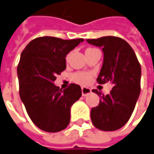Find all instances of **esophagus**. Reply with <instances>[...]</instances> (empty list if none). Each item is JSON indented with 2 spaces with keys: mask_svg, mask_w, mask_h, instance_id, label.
Returning a JSON list of instances; mask_svg holds the SVG:
<instances>
[{
  "mask_svg": "<svg viewBox=\"0 0 154 154\" xmlns=\"http://www.w3.org/2000/svg\"><path fill=\"white\" fill-rule=\"evenodd\" d=\"M81 91H82V95L85 97L87 95H89L91 92V90L88 88V87H85V86H82L81 87Z\"/></svg>",
  "mask_w": 154,
  "mask_h": 154,
  "instance_id": "esophagus-1",
  "label": "esophagus"
}]
</instances>
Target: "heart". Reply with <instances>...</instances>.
<instances>
[{"instance_id": "heart-1", "label": "heart", "mask_w": 154, "mask_h": 154, "mask_svg": "<svg viewBox=\"0 0 154 154\" xmlns=\"http://www.w3.org/2000/svg\"><path fill=\"white\" fill-rule=\"evenodd\" d=\"M73 79L75 82L80 84H87L91 80V75L88 73H76L73 75Z\"/></svg>"}]
</instances>
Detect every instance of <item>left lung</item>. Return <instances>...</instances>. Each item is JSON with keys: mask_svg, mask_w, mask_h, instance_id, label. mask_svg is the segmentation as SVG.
<instances>
[{"mask_svg": "<svg viewBox=\"0 0 154 154\" xmlns=\"http://www.w3.org/2000/svg\"><path fill=\"white\" fill-rule=\"evenodd\" d=\"M92 46L102 48L103 63L97 82L113 85L110 93L102 96L98 106L91 111L95 127L104 131H113L123 127L132 114L141 92V65L131 46L121 38L104 36L86 40Z\"/></svg>", "mask_w": 154, "mask_h": 154, "instance_id": "1", "label": "left lung"}]
</instances>
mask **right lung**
Returning a JSON list of instances; mask_svg holds the SVG:
<instances>
[{
  "instance_id": "right-lung-1",
  "label": "right lung",
  "mask_w": 154,
  "mask_h": 154,
  "mask_svg": "<svg viewBox=\"0 0 154 154\" xmlns=\"http://www.w3.org/2000/svg\"><path fill=\"white\" fill-rule=\"evenodd\" d=\"M83 41L44 36L22 51L17 70L20 98L30 119L44 131H61L69 124L70 108L81 97V88L71 84L62 91L53 82L66 69V56Z\"/></svg>"
}]
</instances>
